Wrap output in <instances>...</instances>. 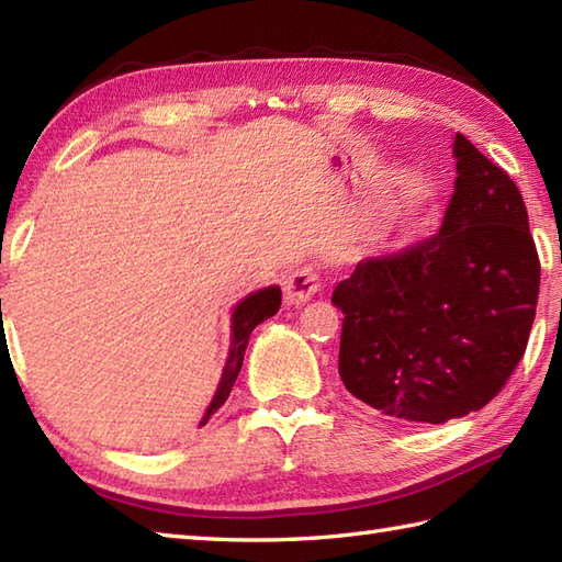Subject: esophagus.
Here are the masks:
<instances>
[{"label": "esophagus", "instance_id": "1", "mask_svg": "<svg viewBox=\"0 0 562 562\" xmlns=\"http://www.w3.org/2000/svg\"><path fill=\"white\" fill-rule=\"evenodd\" d=\"M282 290H284V302L300 306L312 300V296L321 290L318 272L312 266L296 268L294 272L288 274V278H284Z\"/></svg>", "mask_w": 562, "mask_h": 562}]
</instances>
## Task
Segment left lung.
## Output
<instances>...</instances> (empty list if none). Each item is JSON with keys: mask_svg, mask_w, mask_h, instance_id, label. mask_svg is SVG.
I'll use <instances>...</instances> for the list:
<instances>
[{"mask_svg": "<svg viewBox=\"0 0 562 562\" xmlns=\"http://www.w3.org/2000/svg\"><path fill=\"white\" fill-rule=\"evenodd\" d=\"M457 181L441 229L357 262L333 304L345 314L338 372L372 408L439 425L491 403L529 342L541 262L515 181L453 137Z\"/></svg>", "mask_w": 562, "mask_h": 562, "instance_id": "obj_1", "label": "left lung"}]
</instances>
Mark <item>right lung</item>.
Segmentation results:
<instances>
[{
    "mask_svg": "<svg viewBox=\"0 0 562 562\" xmlns=\"http://www.w3.org/2000/svg\"><path fill=\"white\" fill-rule=\"evenodd\" d=\"M282 304V292L280 288H266V290H258L254 294H248L244 302H238L234 314H232V348H229V357H226V364H224V372H222V381L217 386V393H214V398L210 403L207 413L202 415L200 427L205 425L210 417L217 413L224 401L229 398L234 381L241 372V364H244V355H246V345L250 333L262 321H268L270 316L278 314V308Z\"/></svg>",
    "mask_w": 562,
    "mask_h": 562,
    "instance_id": "obj_1",
    "label": "right lung"
}]
</instances>
